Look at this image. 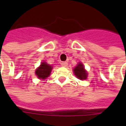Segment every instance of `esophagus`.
Here are the masks:
<instances>
[{"label": "esophagus", "instance_id": "esophagus-1", "mask_svg": "<svg viewBox=\"0 0 126 126\" xmlns=\"http://www.w3.org/2000/svg\"><path fill=\"white\" fill-rule=\"evenodd\" d=\"M61 65L62 66H64V67H66V66H67V65H68V63L66 62H62L61 63Z\"/></svg>", "mask_w": 126, "mask_h": 126}]
</instances>
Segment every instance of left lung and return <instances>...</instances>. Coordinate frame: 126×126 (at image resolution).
I'll use <instances>...</instances> for the list:
<instances>
[{
    "label": "left lung",
    "instance_id": "left-lung-1",
    "mask_svg": "<svg viewBox=\"0 0 126 126\" xmlns=\"http://www.w3.org/2000/svg\"><path fill=\"white\" fill-rule=\"evenodd\" d=\"M73 71H74L76 76L80 80H85L88 77V73L85 69L83 64L81 62H79L78 64V65L75 66Z\"/></svg>",
    "mask_w": 126,
    "mask_h": 126
}]
</instances>
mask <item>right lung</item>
Wrapping results in <instances>:
<instances>
[{
  "instance_id": "1",
  "label": "right lung",
  "mask_w": 126,
  "mask_h": 126,
  "mask_svg": "<svg viewBox=\"0 0 126 126\" xmlns=\"http://www.w3.org/2000/svg\"><path fill=\"white\" fill-rule=\"evenodd\" d=\"M52 69V66L47 64L46 62H41V65L39 66L35 71V74L39 79H46L47 77L50 75L51 71Z\"/></svg>"
}]
</instances>
